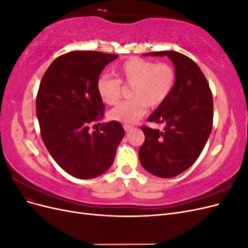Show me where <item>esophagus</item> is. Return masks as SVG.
<instances>
[{"label":"esophagus","instance_id":"obj_1","mask_svg":"<svg viewBox=\"0 0 248 248\" xmlns=\"http://www.w3.org/2000/svg\"><path fill=\"white\" fill-rule=\"evenodd\" d=\"M124 130L126 131V132H128V131H130L132 128H133V126L132 125H128V124H124Z\"/></svg>","mask_w":248,"mask_h":248}]
</instances>
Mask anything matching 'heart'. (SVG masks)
Returning a JSON list of instances; mask_svg holds the SVG:
<instances>
[{
    "instance_id": "1",
    "label": "heart",
    "mask_w": 248,
    "mask_h": 248,
    "mask_svg": "<svg viewBox=\"0 0 248 248\" xmlns=\"http://www.w3.org/2000/svg\"><path fill=\"white\" fill-rule=\"evenodd\" d=\"M117 78L101 74L96 81L100 99L108 106L116 104L122 94V85L131 87L130 100L123 101L108 112L112 121L132 123L151 108L160 107L166 101L177 81L176 69L168 63L152 60L130 58L116 67Z\"/></svg>"
}]
</instances>
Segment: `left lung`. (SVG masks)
<instances>
[{"label": "left lung", "instance_id": "1", "mask_svg": "<svg viewBox=\"0 0 248 248\" xmlns=\"http://www.w3.org/2000/svg\"><path fill=\"white\" fill-rule=\"evenodd\" d=\"M146 56H168L176 68L177 81L169 98L148 118L163 129L142 125L145 141L139 150L141 166L150 174L172 178L190 168L204 149L213 126V97L197 63L178 51Z\"/></svg>", "mask_w": 248, "mask_h": 248}]
</instances>
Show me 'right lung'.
I'll return each mask as SVG.
<instances>
[{
	"label": "right lung",
	"instance_id": "1",
	"mask_svg": "<svg viewBox=\"0 0 248 248\" xmlns=\"http://www.w3.org/2000/svg\"><path fill=\"white\" fill-rule=\"evenodd\" d=\"M118 57L91 50L67 52L54 60L41 79L36 97L41 138L55 161L76 178L92 179L107 171L124 138L117 121L89 131L106 108L97 93V78Z\"/></svg>",
	"mask_w": 248,
	"mask_h": 248
}]
</instances>
